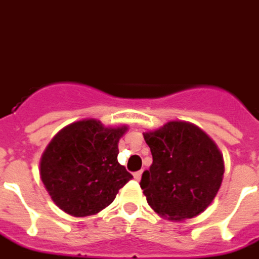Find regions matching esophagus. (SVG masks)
I'll list each match as a JSON object with an SVG mask.
<instances>
[{"label":"esophagus","mask_w":259,"mask_h":259,"mask_svg":"<svg viewBox=\"0 0 259 259\" xmlns=\"http://www.w3.org/2000/svg\"><path fill=\"white\" fill-rule=\"evenodd\" d=\"M133 176H135V178L137 180V181H140V180H141V176H143V170H139V171H136Z\"/></svg>","instance_id":"1"}]
</instances>
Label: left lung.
<instances>
[{
    "label": "left lung",
    "mask_w": 259,
    "mask_h": 259,
    "mask_svg": "<svg viewBox=\"0 0 259 259\" xmlns=\"http://www.w3.org/2000/svg\"><path fill=\"white\" fill-rule=\"evenodd\" d=\"M152 164L141 177V189L155 211L170 220H187L204 211L215 198L224 176L217 145L187 122H168L144 133Z\"/></svg>",
    "instance_id": "left-lung-1"
}]
</instances>
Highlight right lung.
Returning a JSON list of instances; mask_svg holds the SVG:
<instances>
[{
	"label": "right lung",
	"mask_w": 259,
	"mask_h": 259,
	"mask_svg": "<svg viewBox=\"0 0 259 259\" xmlns=\"http://www.w3.org/2000/svg\"><path fill=\"white\" fill-rule=\"evenodd\" d=\"M127 130L104 127L95 119L68 124L44 152L41 178L53 202L75 217H86L114 202L133 176L118 162V143Z\"/></svg>",
	"instance_id": "obj_1"
}]
</instances>
